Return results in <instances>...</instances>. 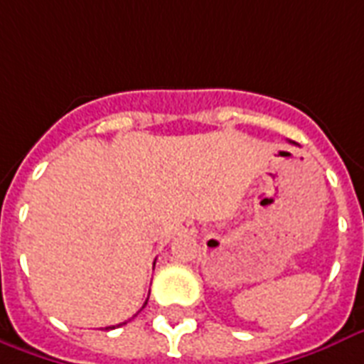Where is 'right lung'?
Segmentation results:
<instances>
[{"label":"right lung","mask_w":364,"mask_h":364,"mask_svg":"<svg viewBox=\"0 0 364 364\" xmlns=\"http://www.w3.org/2000/svg\"><path fill=\"white\" fill-rule=\"evenodd\" d=\"M146 304H148V300L144 302V306H146ZM144 306H142V308H144ZM123 325H125V323H123ZM108 328H115V326H106V331H108Z\"/></svg>","instance_id":"obj_1"}]
</instances>
